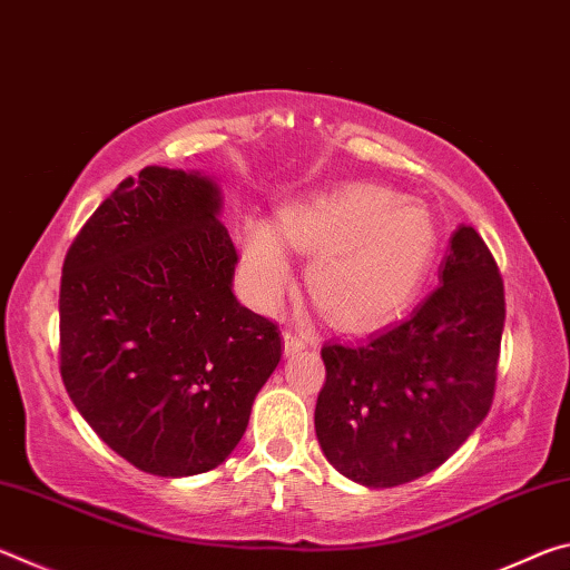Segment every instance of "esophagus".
I'll return each instance as SVG.
<instances>
[{
	"instance_id": "34e87169",
	"label": "esophagus",
	"mask_w": 570,
	"mask_h": 570,
	"mask_svg": "<svg viewBox=\"0 0 570 570\" xmlns=\"http://www.w3.org/2000/svg\"><path fill=\"white\" fill-rule=\"evenodd\" d=\"M306 346V340L302 334H296V332H292V330H286L284 332V354L286 356H294V354H298Z\"/></svg>"
}]
</instances>
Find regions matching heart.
Returning <instances> with one entry per match:
<instances>
[{"label":"heart","mask_w":570,"mask_h":570,"mask_svg":"<svg viewBox=\"0 0 570 570\" xmlns=\"http://www.w3.org/2000/svg\"><path fill=\"white\" fill-rule=\"evenodd\" d=\"M288 248L312 256L306 288L340 330L390 320L417 294L438 254V228L428 208L400 200L390 188L342 183L278 210L276 224L246 230L244 272L262 308L288 292Z\"/></svg>","instance_id":"1"}]
</instances>
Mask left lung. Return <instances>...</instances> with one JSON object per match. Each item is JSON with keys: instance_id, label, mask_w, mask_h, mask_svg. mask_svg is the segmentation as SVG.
Instances as JSON below:
<instances>
[{"instance_id": "obj_1", "label": "left lung", "mask_w": 570, "mask_h": 570, "mask_svg": "<svg viewBox=\"0 0 570 570\" xmlns=\"http://www.w3.org/2000/svg\"><path fill=\"white\" fill-rule=\"evenodd\" d=\"M505 294L498 264L460 226L440 286L404 322L362 342H326L314 428L326 460L364 488L440 468L493 404Z\"/></svg>"}]
</instances>
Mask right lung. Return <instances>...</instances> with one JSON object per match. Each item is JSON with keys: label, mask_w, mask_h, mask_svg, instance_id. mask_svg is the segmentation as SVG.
<instances>
[{"label": "right lung", "mask_w": 570, "mask_h": 570, "mask_svg": "<svg viewBox=\"0 0 570 570\" xmlns=\"http://www.w3.org/2000/svg\"><path fill=\"white\" fill-rule=\"evenodd\" d=\"M220 200L204 173L148 166L65 256V390L105 445L150 475L218 468L282 360L276 324L234 296Z\"/></svg>", "instance_id": "right-lung-1"}]
</instances>
